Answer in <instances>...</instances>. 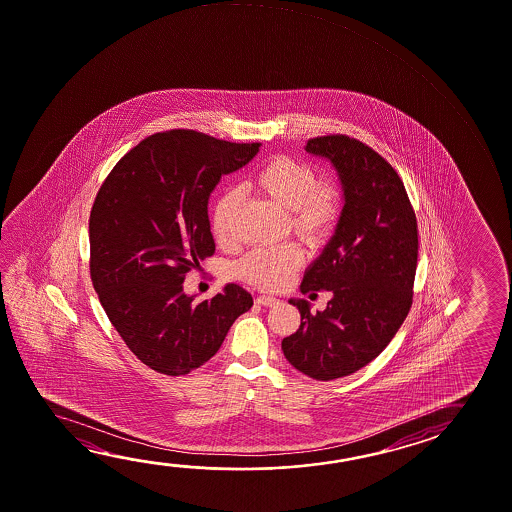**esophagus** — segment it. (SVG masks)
<instances>
[{"label": "esophagus", "mask_w": 512, "mask_h": 512, "mask_svg": "<svg viewBox=\"0 0 512 512\" xmlns=\"http://www.w3.org/2000/svg\"><path fill=\"white\" fill-rule=\"evenodd\" d=\"M255 302L259 303V305H264V307H273V305H278L280 300L273 298V296H266V294H262V296H257V300H255Z\"/></svg>", "instance_id": "obj_1"}]
</instances>
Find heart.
I'll return each instance as SVG.
<instances>
[{
    "label": "heart",
    "instance_id": "heart-1",
    "mask_svg": "<svg viewBox=\"0 0 512 512\" xmlns=\"http://www.w3.org/2000/svg\"><path fill=\"white\" fill-rule=\"evenodd\" d=\"M252 187L268 202L289 214V227L307 243H318L334 225L339 212V189L332 182H316L314 169L305 162L277 157L253 176ZM239 193L227 191L214 205L210 228L221 246L232 243V218ZM302 252L293 246L255 250L235 266V275L259 289L275 291L291 282L302 266Z\"/></svg>",
    "mask_w": 512,
    "mask_h": 512
}]
</instances>
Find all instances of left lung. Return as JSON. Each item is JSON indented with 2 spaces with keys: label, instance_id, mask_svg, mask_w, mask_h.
Returning <instances> with one entry per match:
<instances>
[{
  "label": "left lung",
  "instance_id": "8db88e82",
  "mask_svg": "<svg viewBox=\"0 0 512 512\" xmlns=\"http://www.w3.org/2000/svg\"><path fill=\"white\" fill-rule=\"evenodd\" d=\"M305 151L330 162L343 191L336 230L305 269L300 291L327 289V309L291 298L302 325L282 341L285 359L314 380L348 377L391 343L412 305L418 223L386 160L346 135L310 139Z\"/></svg>",
  "mask_w": 512,
  "mask_h": 512
}]
</instances>
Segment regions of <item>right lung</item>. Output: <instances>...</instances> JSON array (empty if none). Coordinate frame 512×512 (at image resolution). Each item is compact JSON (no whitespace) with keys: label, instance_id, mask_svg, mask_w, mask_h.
<instances>
[{"label":"right lung","instance_id":"obj_1","mask_svg":"<svg viewBox=\"0 0 512 512\" xmlns=\"http://www.w3.org/2000/svg\"><path fill=\"white\" fill-rule=\"evenodd\" d=\"M260 144L194 130L150 135L110 171L89 219L91 278L110 323L139 361L178 377L214 357L252 294L227 284L210 300L184 293L187 271L210 257L209 198L221 176Z\"/></svg>","mask_w":512,"mask_h":512}]
</instances>
